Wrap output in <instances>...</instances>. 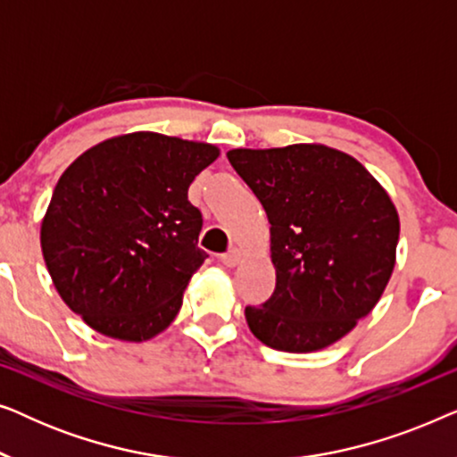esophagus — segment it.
<instances>
[{"label": "esophagus", "instance_id": "esophagus-1", "mask_svg": "<svg viewBox=\"0 0 457 457\" xmlns=\"http://www.w3.org/2000/svg\"><path fill=\"white\" fill-rule=\"evenodd\" d=\"M241 258H243L241 249H237V247H233V249H228V252H227V253H222V255H220L222 264H224V266H228V268H235V266H237V264H239V262H241Z\"/></svg>", "mask_w": 457, "mask_h": 457}]
</instances>
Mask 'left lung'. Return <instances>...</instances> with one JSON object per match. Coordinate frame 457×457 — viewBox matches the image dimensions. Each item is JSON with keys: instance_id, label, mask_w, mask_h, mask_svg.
Masks as SVG:
<instances>
[{"instance_id": "left-lung-1", "label": "left lung", "mask_w": 457, "mask_h": 457, "mask_svg": "<svg viewBox=\"0 0 457 457\" xmlns=\"http://www.w3.org/2000/svg\"><path fill=\"white\" fill-rule=\"evenodd\" d=\"M227 158L264 205L277 270L272 297L245 308L249 330L278 352L333 345L370 314L389 283L395 204L358 160L320 143L239 147Z\"/></svg>"}]
</instances>
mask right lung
<instances>
[{
  "mask_svg": "<svg viewBox=\"0 0 457 457\" xmlns=\"http://www.w3.org/2000/svg\"><path fill=\"white\" fill-rule=\"evenodd\" d=\"M218 155L210 143L139 130L66 168L41 220V249L62 302L93 330L141 343L170 327L208 258L187 191Z\"/></svg>",
  "mask_w": 457,
  "mask_h": 457,
  "instance_id": "1",
  "label": "right lung"
}]
</instances>
